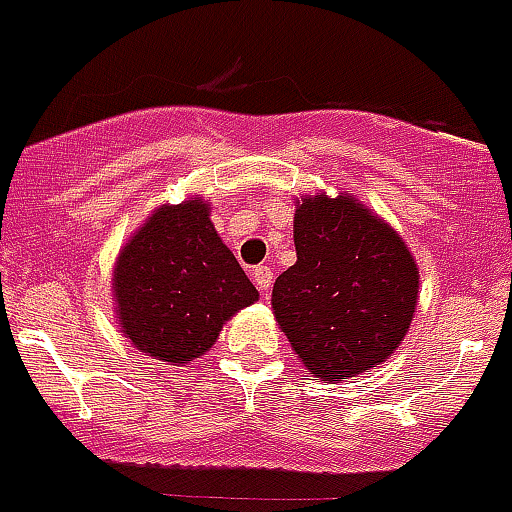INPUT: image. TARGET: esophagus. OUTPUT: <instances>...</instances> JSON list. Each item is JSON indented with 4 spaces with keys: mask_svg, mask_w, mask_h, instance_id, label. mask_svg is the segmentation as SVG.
Returning <instances> with one entry per match:
<instances>
[{
    "mask_svg": "<svg viewBox=\"0 0 512 512\" xmlns=\"http://www.w3.org/2000/svg\"><path fill=\"white\" fill-rule=\"evenodd\" d=\"M254 283L256 288L261 291V296H268V291H271V283H273V271L268 266H256L254 268Z\"/></svg>",
    "mask_w": 512,
    "mask_h": 512,
    "instance_id": "esophagus-1",
    "label": "esophagus"
}]
</instances>
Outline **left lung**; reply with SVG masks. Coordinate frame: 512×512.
<instances>
[{
	"label": "left lung",
	"mask_w": 512,
	"mask_h": 512,
	"mask_svg": "<svg viewBox=\"0 0 512 512\" xmlns=\"http://www.w3.org/2000/svg\"><path fill=\"white\" fill-rule=\"evenodd\" d=\"M298 261L273 283V313L303 366L323 381L383 363L406 336L418 268L401 236L348 196L303 199Z\"/></svg>",
	"instance_id": "8db88e82"
}]
</instances>
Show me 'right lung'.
<instances>
[{
    "mask_svg": "<svg viewBox=\"0 0 512 512\" xmlns=\"http://www.w3.org/2000/svg\"><path fill=\"white\" fill-rule=\"evenodd\" d=\"M114 293L126 338L169 363L209 351L224 321L258 298L201 199L161 206L136 231L114 268Z\"/></svg>",
    "mask_w": 512,
    "mask_h": 512,
    "instance_id": "right-lung-1",
    "label": "right lung"
}]
</instances>
